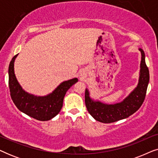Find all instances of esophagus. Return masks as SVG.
Returning a JSON list of instances; mask_svg holds the SVG:
<instances>
[{"mask_svg": "<svg viewBox=\"0 0 158 158\" xmlns=\"http://www.w3.org/2000/svg\"><path fill=\"white\" fill-rule=\"evenodd\" d=\"M81 76L82 79H84V77H85L86 74H85V73L84 72V71H82V72L81 73Z\"/></svg>", "mask_w": 158, "mask_h": 158, "instance_id": "obj_1", "label": "esophagus"}]
</instances>
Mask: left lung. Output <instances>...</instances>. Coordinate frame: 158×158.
I'll use <instances>...</instances> for the list:
<instances>
[{"label":"left lung","instance_id":"left-lung-1","mask_svg":"<svg viewBox=\"0 0 158 158\" xmlns=\"http://www.w3.org/2000/svg\"><path fill=\"white\" fill-rule=\"evenodd\" d=\"M141 62L139 82L135 89L124 100L114 104H106L95 101L90 96L89 90L85 89V103L89 114L96 121L102 123H112L129 117L141 106L146 96L150 81V73L145 63V55L141 48Z\"/></svg>","mask_w":158,"mask_h":158}]
</instances>
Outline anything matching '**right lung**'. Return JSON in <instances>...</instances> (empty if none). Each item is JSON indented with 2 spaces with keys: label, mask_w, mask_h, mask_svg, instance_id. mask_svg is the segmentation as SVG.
<instances>
[{
  "label": "right lung",
  "mask_w": 158,
  "mask_h": 158,
  "mask_svg": "<svg viewBox=\"0 0 158 158\" xmlns=\"http://www.w3.org/2000/svg\"><path fill=\"white\" fill-rule=\"evenodd\" d=\"M17 56L18 55L12 58L8 67V85L14 104L21 112L36 120L52 119L61 110L66 92L78 79L75 77L63 81L47 96H34L25 91L17 81L14 73V62Z\"/></svg>",
  "instance_id": "right-lung-1"
}]
</instances>
